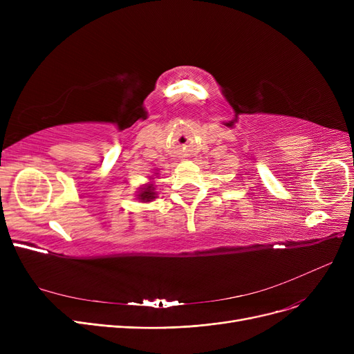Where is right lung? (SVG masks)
Listing matches in <instances>:
<instances>
[{"mask_svg": "<svg viewBox=\"0 0 354 354\" xmlns=\"http://www.w3.org/2000/svg\"><path fill=\"white\" fill-rule=\"evenodd\" d=\"M139 198H140L143 202H151L152 199H155L156 196H155V192H153V187H152V185H149V187L143 188V191L140 192Z\"/></svg>", "mask_w": 354, "mask_h": 354, "instance_id": "add662e5", "label": "right lung"}]
</instances>
